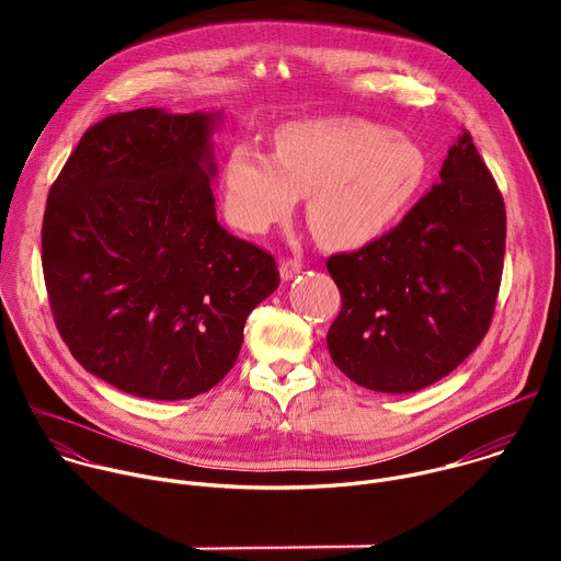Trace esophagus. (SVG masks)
I'll return each instance as SVG.
<instances>
[{"label": "esophagus", "instance_id": "obj_1", "mask_svg": "<svg viewBox=\"0 0 561 561\" xmlns=\"http://www.w3.org/2000/svg\"><path fill=\"white\" fill-rule=\"evenodd\" d=\"M301 262L297 260V257H284L282 262H279V273H282V279H290L295 273H299L301 271Z\"/></svg>", "mask_w": 561, "mask_h": 561}]
</instances>
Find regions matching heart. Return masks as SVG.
I'll return each instance as SVG.
<instances>
[{
	"mask_svg": "<svg viewBox=\"0 0 561 561\" xmlns=\"http://www.w3.org/2000/svg\"><path fill=\"white\" fill-rule=\"evenodd\" d=\"M428 173L424 148L388 126L357 117L288 122L275 152L237 144L221 169L224 213L244 232L286 221L301 195L327 244L375 242L413 208Z\"/></svg>",
	"mask_w": 561,
	"mask_h": 561,
	"instance_id": "heart-1",
	"label": "heart"
}]
</instances>
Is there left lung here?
Segmentation results:
<instances>
[{
    "label": "left lung",
    "instance_id": "8db88e82",
    "mask_svg": "<svg viewBox=\"0 0 561 561\" xmlns=\"http://www.w3.org/2000/svg\"><path fill=\"white\" fill-rule=\"evenodd\" d=\"M506 251L502 193L463 133L435 184L390 232L327 268L342 308L335 366L377 392H415L455 370L491 329Z\"/></svg>",
    "mask_w": 561,
    "mask_h": 561
}]
</instances>
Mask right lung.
Segmentation results:
<instances>
[{
    "label": "right lung",
    "instance_id": "obj_1",
    "mask_svg": "<svg viewBox=\"0 0 561 561\" xmlns=\"http://www.w3.org/2000/svg\"><path fill=\"white\" fill-rule=\"evenodd\" d=\"M217 115L162 108L93 124L50 186L42 268L55 327L95 377L146 399H191L237 362L275 257L215 215Z\"/></svg>",
    "mask_w": 561,
    "mask_h": 561
}]
</instances>
